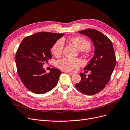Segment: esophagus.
<instances>
[{
	"instance_id": "obj_1",
	"label": "esophagus",
	"mask_w": 130,
	"mask_h": 130,
	"mask_svg": "<svg viewBox=\"0 0 130 130\" xmlns=\"http://www.w3.org/2000/svg\"><path fill=\"white\" fill-rule=\"evenodd\" d=\"M66 72L67 74H69V75H70L71 76H72V75H74V73H72V72H68V71H66Z\"/></svg>"
}]
</instances>
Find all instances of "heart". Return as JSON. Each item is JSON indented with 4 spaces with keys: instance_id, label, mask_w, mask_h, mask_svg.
<instances>
[{
    "instance_id": "1",
    "label": "heart",
    "mask_w": 130,
    "mask_h": 130,
    "mask_svg": "<svg viewBox=\"0 0 130 130\" xmlns=\"http://www.w3.org/2000/svg\"><path fill=\"white\" fill-rule=\"evenodd\" d=\"M70 40L77 46L82 53L87 55L90 54L92 51L91 43L87 38L83 36H74L71 37ZM64 46L63 39H58L51 48L52 53L55 56H60L63 52ZM82 64V61L79 59L63 58L57 62L56 66L62 70L67 71H75L78 69Z\"/></svg>"
}]
</instances>
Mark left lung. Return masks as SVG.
<instances>
[{"label": "left lung", "instance_id": "1", "mask_svg": "<svg viewBox=\"0 0 130 130\" xmlns=\"http://www.w3.org/2000/svg\"><path fill=\"white\" fill-rule=\"evenodd\" d=\"M89 37L95 47V55L84 70L91 71L86 75L80 73L81 80L75 84L76 89L83 94L94 95L102 90L110 80L116 65V56L111 41L106 35L93 29L79 31Z\"/></svg>", "mask_w": 130, "mask_h": 130}]
</instances>
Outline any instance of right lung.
Segmentation results:
<instances>
[{
	"label": "right lung",
	"instance_id": "right-lung-1",
	"mask_svg": "<svg viewBox=\"0 0 130 130\" xmlns=\"http://www.w3.org/2000/svg\"><path fill=\"white\" fill-rule=\"evenodd\" d=\"M63 34L39 32L25 37L17 51L18 74L24 85L36 94H44L58 84L60 70L52 68L49 73L43 65L52 59L50 48Z\"/></svg>",
	"mask_w": 130,
	"mask_h": 130
}]
</instances>
